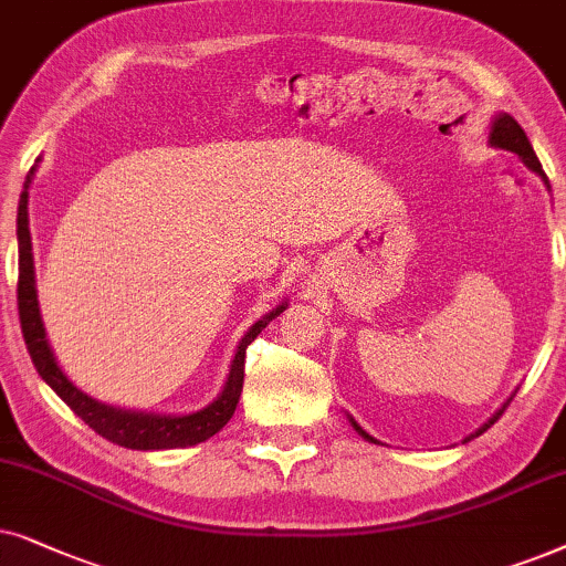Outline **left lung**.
I'll return each mask as SVG.
<instances>
[{"instance_id": "8db88e82", "label": "left lung", "mask_w": 566, "mask_h": 566, "mask_svg": "<svg viewBox=\"0 0 566 566\" xmlns=\"http://www.w3.org/2000/svg\"><path fill=\"white\" fill-rule=\"evenodd\" d=\"M489 142H492V145H494V147L510 149V153H515V155H520V157H523V163H525V165H528V168H531L533 172H538V176L546 180V172H544V168H541V163H538V157H536V153H533V147H531V142H528V137H525L523 126H520V124H517V120H515V118H512V116H507V113H504V116H500V118H496V120H494V126H492V137H489ZM510 401H512V398H510ZM510 401H507V403H504V406H502V409H500V411H496V413H494V417H492V419H489V421H486V424L479 429V432H476V434H481V432H486V429H489V427H492V424H494V421L502 417V413H504V409H507V406H510ZM352 424H354V429H357V432H359L361 437H365V440H373V437H370V434H367V432H365V429H361V427H359V424H357V421H354V419H352ZM373 442H375V440H373Z\"/></svg>"}]
</instances>
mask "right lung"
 <instances>
[{
  "label": "right lung",
  "instance_id": "right-lung-1",
  "mask_svg": "<svg viewBox=\"0 0 566 566\" xmlns=\"http://www.w3.org/2000/svg\"><path fill=\"white\" fill-rule=\"evenodd\" d=\"M33 180V168H30L25 186L20 193V207H18V245H20V276H18V313H20V326L22 338L33 359L38 375L56 390V396L85 421L90 429H95L97 434L105 440L116 442L120 448L132 450H170V448H188L199 446V442L209 440V437L220 432L235 413L240 390H243L245 378V349L263 328L269 326V321H274L279 313H284L287 305H279L269 315L251 326V331L240 342L235 359H232L230 378L224 382V390L214 403H209L207 409L186 413V417H160V413H139V411H124L113 409V406L97 403L95 398L82 394L77 386H72L70 378L62 373V367L56 365L54 352L46 342V328H43L41 311H38V295H35V271H33V243H30V228H28V186Z\"/></svg>",
  "mask_w": 566,
  "mask_h": 566
}]
</instances>
